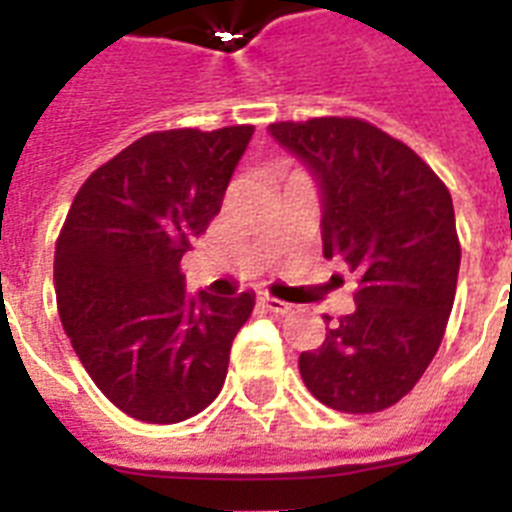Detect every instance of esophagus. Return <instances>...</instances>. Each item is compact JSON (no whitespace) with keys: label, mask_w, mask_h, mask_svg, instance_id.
Returning <instances> with one entry per match:
<instances>
[{"label":"esophagus","mask_w":512,"mask_h":512,"mask_svg":"<svg viewBox=\"0 0 512 512\" xmlns=\"http://www.w3.org/2000/svg\"><path fill=\"white\" fill-rule=\"evenodd\" d=\"M257 300L268 308L271 313H289L292 311V305L284 303V300H279V297L268 295V292H257Z\"/></svg>","instance_id":"esophagus-1"}]
</instances>
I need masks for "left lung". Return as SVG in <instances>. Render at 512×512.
<instances>
[{
	"label": "left lung",
	"instance_id": "1",
	"mask_svg": "<svg viewBox=\"0 0 512 512\" xmlns=\"http://www.w3.org/2000/svg\"><path fill=\"white\" fill-rule=\"evenodd\" d=\"M268 130L319 180L324 257L358 273L356 311L327 316V340L300 353L305 388L337 412H382L444 340L460 273L452 193L406 143L356 116Z\"/></svg>",
	"mask_w": 512,
	"mask_h": 512
}]
</instances>
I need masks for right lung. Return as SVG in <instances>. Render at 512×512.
<instances>
[{
  "label": "right lung",
  "mask_w": 512,
  "mask_h": 512,
  "mask_svg": "<svg viewBox=\"0 0 512 512\" xmlns=\"http://www.w3.org/2000/svg\"><path fill=\"white\" fill-rule=\"evenodd\" d=\"M255 127L148 132L92 172L55 244V297L103 396L140 422L207 409L255 295H185L180 260L220 212Z\"/></svg>",
  "instance_id": "obj_1"
}]
</instances>
